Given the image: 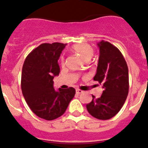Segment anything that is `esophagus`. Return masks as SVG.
Instances as JSON below:
<instances>
[{
	"instance_id": "esophagus-1",
	"label": "esophagus",
	"mask_w": 148,
	"mask_h": 148,
	"mask_svg": "<svg viewBox=\"0 0 148 148\" xmlns=\"http://www.w3.org/2000/svg\"><path fill=\"white\" fill-rule=\"evenodd\" d=\"M75 92H76L77 94H81L83 92V91H82V90H79V89H76V90H75Z\"/></svg>"
}]
</instances>
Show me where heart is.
Masks as SVG:
<instances>
[{"mask_svg":"<svg viewBox=\"0 0 148 148\" xmlns=\"http://www.w3.org/2000/svg\"><path fill=\"white\" fill-rule=\"evenodd\" d=\"M71 50L73 53L78 55V56H80L81 58L84 61H87L91 58L94 54L93 48L90 45V44H84V43H82V44H78L75 45L73 46ZM61 64H64V58L61 57Z\"/></svg>","mask_w":148,"mask_h":148,"instance_id":"1","label":"heart"}]
</instances>
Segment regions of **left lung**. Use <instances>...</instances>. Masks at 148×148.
<instances>
[{"instance_id": "1", "label": "left lung", "mask_w": 148, "mask_h": 148, "mask_svg": "<svg viewBox=\"0 0 148 148\" xmlns=\"http://www.w3.org/2000/svg\"><path fill=\"white\" fill-rule=\"evenodd\" d=\"M98 46L100 55L93 80L102 86L103 92L98 99L92 95V101L86 107L92 116L108 120L116 116L125 102L129 91L128 67L116 47L104 40Z\"/></svg>"}]
</instances>
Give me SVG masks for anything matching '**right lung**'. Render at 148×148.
<instances>
[{"instance_id":"add662e5","label":"right lung","mask_w":148,"mask_h":148,"mask_svg":"<svg viewBox=\"0 0 148 148\" xmlns=\"http://www.w3.org/2000/svg\"><path fill=\"white\" fill-rule=\"evenodd\" d=\"M66 44H41L27 56L22 68L21 90L36 116L51 121L62 116L75 94L73 87L56 91L53 78L59 75L58 60Z\"/></svg>"}]
</instances>
